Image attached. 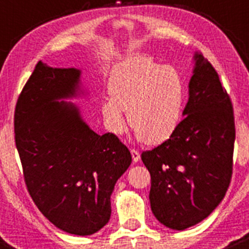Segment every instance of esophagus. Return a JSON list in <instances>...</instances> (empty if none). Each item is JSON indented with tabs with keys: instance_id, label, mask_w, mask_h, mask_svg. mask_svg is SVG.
Masks as SVG:
<instances>
[{
	"instance_id": "1",
	"label": "esophagus",
	"mask_w": 249,
	"mask_h": 249,
	"mask_svg": "<svg viewBox=\"0 0 249 249\" xmlns=\"http://www.w3.org/2000/svg\"><path fill=\"white\" fill-rule=\"evenodd\" d=\"M131 156H132V160H134V163H137V161H140V159H141L140 152L136 151V149H131Z\"/></svg>"
}]
</instances>
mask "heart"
<instances>
[{"label": "heart", "instance_id": "heart-1", "mask_svg": "<svg viewBox=\"0 0 249 249\" xmlns=\"http://www.w3.org/2000/svg\"><path fill=\"white\" fill-rule=\"evenodd\" d=\"M110 97L101 101L103 120L120 135L127 120L140 140L159 144L173 136L182 119L186 84L178 69L146 55H130L113 67L108 80Z\"/></svg>", "mask_w": 249, "mask_h": 249}]
</instances>
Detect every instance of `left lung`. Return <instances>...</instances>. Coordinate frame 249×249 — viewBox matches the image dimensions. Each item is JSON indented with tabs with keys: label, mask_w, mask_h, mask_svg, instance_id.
I'll return each instance as SVG.
<instances>
[{
	"label": "left lung",
	"mask_w": 249,
	"mask_h": 249,
	"mask_svg": "<svg viewBox=\"0 0 249 249\" xmlns=\"http://www.w3.org/2000/svg\"><path fill=\"white\" fill-rule=\"evenodd\" d=\"M173 136L141 159L151 174L152 213L171 230L201 223L225 196L232 174V105L219 75L194 53L189 101Z\"/></svg>",
	"instance_id": "8db88e82"
}]
</instances>
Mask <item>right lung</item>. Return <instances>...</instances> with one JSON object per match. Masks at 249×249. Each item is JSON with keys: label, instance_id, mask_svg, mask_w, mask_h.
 Listing matches in <instances>:
<instances>
[{"label": "right lung", "instance_id": "add662e5", "mask_svg": "<svg viewBox=\"0 0 249 249\" xmlns=\"http://www.w3.org/2000/svg\"><path fill=\"white\" fill-rule=\"evenodd\" d=\"M89 91L78 68L40 60L18 98L16 146L31 198L60 230L89 236L109 221L110 196L131 164L115 135H98L71 101Z\"/></svg>", "mask_w": 249, "mask_h": 249}]
</instances>
